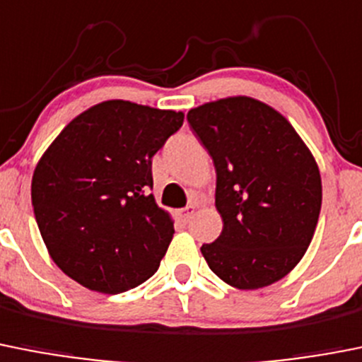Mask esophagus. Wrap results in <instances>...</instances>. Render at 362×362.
Listing matches in <instances>:
<instances>
[{"instance_id":"obj_1","label":"esophagus","mask_w":362,"mask_h":362,"mask_svg":"<svg viewBox=\"0 0 362 362\" xmlns=\"http://www.w3.org/2000/svg\"><path fill=\"white\" fill-rule=\"evenodd\" d=\"M194 214H195V206H194V204H190V206L185 208V210L181 211V214H179V215H181L183 222H188L192 217H194Z\"/></svg>"}]
</instances>
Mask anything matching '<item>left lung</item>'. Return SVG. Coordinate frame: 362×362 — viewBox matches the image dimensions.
Returning <instances> with one entry per match:
<instances>
[{
  "label": "left lung",
  "instance_id": "obj_1",
  "mask_svg": "<svg viewBox=\"0 0 362 362\" xmlns=\"http://www.w3.org/2000/svg\"><path fill=\"white\" fill-rule=\"evenodd\" d=\"M192 131L217 172L221 235L203 244L210 269L237 289L281 280L316 231L321 177L307 145L278 111L250 97L190 109Z\"/></svg>",
  "mask_w": 362,
  "mask_h": 362
}]
</instances>
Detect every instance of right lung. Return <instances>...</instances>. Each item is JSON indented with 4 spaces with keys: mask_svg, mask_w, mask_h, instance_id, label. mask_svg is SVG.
I'll return each mask as SVG.
<instances>
[{
    "mask_svg": "<svg viewBox=\"0 0 362 362\" xmlns=\"http://www.w3.org/2000/svg\"><path fill=\"white\" fill-rule=\"evenodd\" d=\"M183 112L107 100L55 138L32 177V206L53 262L105 294L134 289L158 271L174 222L156 204L152 156Z\"/></svg>",
    "mask_w": 362,
    "mask_h": 362,
    "instance_id": "right-lung-1",
    "label": "right lung"
}]
</instances>
